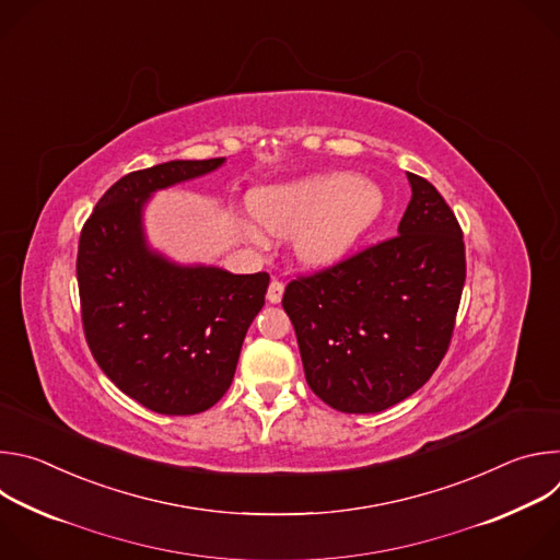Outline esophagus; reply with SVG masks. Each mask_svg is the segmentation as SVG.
I'll return each mask as SVG.
<instances>
[{"mask_svg": "<svg viewBox=\"0 0 560 560\" xmlns=\"http://www.w3.org/2000/svg\"><path fill=\"white\" fill-rule=\"evenodd\" d=\"M281 296H283V283L277 281V279H272L270 285H268V301H270V303H279Z\"/></svg>", "mask_w": 560, "mask_h": 560, "instance_id": "esophagus-1", "label": "esophagus"}]
</instances>
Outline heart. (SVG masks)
<instances>
[{
    "instance_id": "1",
    "label": "heart",
    "mask_w": 560,
    "mask_h": 560,
    "mask_svg": "<svg viewBox=\"0 0 560 560\" xmlns=\"http://www.w3.org/2000/svg\"><path fill=\"white\" fill-rule=\"evenodd\" d=\"M383 192L348 173L314 175L250 197L255 221L275 236H293L303 264L326 268L341 261L378 219Z\"/></svg>"
}]
</instances>
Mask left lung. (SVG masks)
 Here are the masks:
<instances>
[{
    "label": "left lung",
    "mask_w": 560,
    "mask_h": 560,
    "mask_svg": "<svg viewBox=\"0 0 560 560\" xmlns=\"http://www.w3.org/2000/svg\"><path fill=\"white\" fill-rule=\"evenodd\" d=\"M398 234L285 285L310 389L346 415L387 410L443 361L465 283L463 230L441 192L408 173Z\"/></svg>",
    "instance_id": "left-lung-1"
}]
</instances>
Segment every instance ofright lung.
I'll use <instances>...</instances> for the list:
<instances>
[{"instance_id":"add662e5","label":"right lung","mask_w":560,"mask_h":560,"mask_svg":"<svg viewBox=\"0 0 560 560\" xmlns=\"http://www.w3.org/2000/svg\"><path fill=\"white\" fill-rule=\"evenodd\" d=\"M221 164L223 156H217L128 173L104 192L79 234L77 283L86 343L104 374L156 415H199L219 401L266 303L268 272L182 268L143 242L148 197Z\"/></svg>"}]
</instances>
